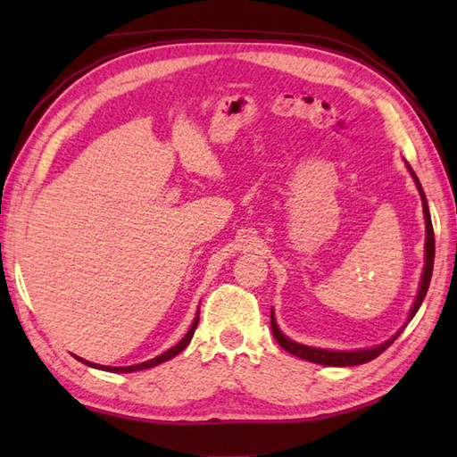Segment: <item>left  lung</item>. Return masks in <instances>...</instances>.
Instances as JSON below:
<instances>
[{
	"label": "left lung",
	"instance_id": "left-lung-1",
	"mask_svg": "<svg viewBox=\"0 0 457 457\" xmlns=\"http://www.w3.org/2000/svg\"><path fill=\"white\" fill-rule=\"evenodd\" d=\"M406 167H409L412 179L416 182V187H419L420 192V198H422V208H424V220H426V263H424V270H422V280H420V288H419V295H416L414 304L411 308V314L409 320L414 318V314L419 312V308L422 304V300L428 293V287H430V278H432V269H434V229H432V220H430V212H428V204H426V196H424V190L420 187V180L416 179L414 170L411 169V164L406 162ZM270 329H273V336L278 342V345L285 349V352L293 353L300 359H306V361H312V363H320V365H329V367H349V365H361L371 361V359L381 355L386 347H389L403 329H399L391 339H386L381 345H375V347H369V349H355V352H332V349H320V347H308L303 344H296L293 339H288L283 332H280L278 326H277V320L273 310H270Z\"/></svg>",
	"mask_w": 457,
	"mask_h": 457
}]
</instances>
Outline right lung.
Wrapping results in <instances>:
<instances>
[{
	"mask_svg": "<svg viewBox=\"0 0 457 457\" xmlns=\"http://www.w3.org/2000/svg\"><path fill=\"white\" fill-rule=\"evenodd\" d=\"M200 312V310H198ZM198 314H196V318H194V322H192V326H190V329H188V334L184 336L180 342L177 344V345H172L169 352H164V353H161V355H157L154 359H149V361H145V363H139V365H129V367H110V365H98V363H92V361H84V359H80L82 363H86L88 367H96V369H104V371H112V373H133V371H141V369H149V367H154V365H161L162 361H169V359H172L174 355H179L184 347H187L188 344H190V339H192V336H194V329H196V326H198Z\"/></svg>",
	"mask_w": 457,
	"mask_h": 457,
	"instance_id": "right-lung-1",
	"label": "right lung"
}]
</instances>
